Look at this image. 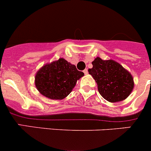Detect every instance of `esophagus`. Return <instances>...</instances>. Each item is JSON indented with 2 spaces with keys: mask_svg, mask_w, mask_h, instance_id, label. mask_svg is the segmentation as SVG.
Wrapping results in <instances>:
<instances>
[{
  "mask_svg": "<svg viewBox=\"0 0 151 151\" xmlns=\"http://www.w3.org/2000/svg\"><path fill=\"white\" fill-rule=\"evenodd\" d=\"M83 73L85 74H88V70H87V69H85V70H83Z\"/></svg>",
  "mask_w": 151,
  "mask_h": 151,
  "instance_id": "34e87169",
  "label": "esophagus"
}]
</instances>
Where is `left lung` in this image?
Segmentation results:
<instances>
[{"label": "left lung", "instance_id": "1", "mask_svg": "<svg viewBox=\"0 0 151 151\" xmlns=\"http://www.w3.org/2000/svg\"><path fill=\"white\" fill-rule=\"evenodd\" d=\"M89 74L98 84L101 96L111 103L126 99L134 87L133 76L122 65L112 60H103L97 57L92 62Z\"/></svg>", "mask_w": 151, "mask_h": 151}]
</instances>
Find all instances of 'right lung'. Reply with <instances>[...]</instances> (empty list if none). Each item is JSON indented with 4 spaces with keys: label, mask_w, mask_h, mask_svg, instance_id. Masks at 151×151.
Segmentation results:
<instances>
[{
    "label": "right lung",
    "mask_w": 151,
    "mask_h": 151,
    "mask_svg": "<svg viewBox=\"0 0 151 151\" xmlns=\"http://www.w3.org/2000/svg\"><path fill=\"white\" fill-rule=\"evenodd\" d=\"M83 76L84 73L78 71L74 65L60 58L39 69L35 77V85L46 98L63 100L71 92Z\"/></svg>",
    "instance_id": "obj_1"
}]
</instances>
